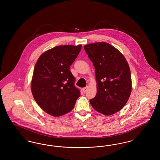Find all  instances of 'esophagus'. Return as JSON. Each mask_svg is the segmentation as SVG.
Masks as SVG:
<instances>
[{
  "label": "esophagus",
  "instance_id": "esophagus-1",
  "mask_svg": "<svg viewBox=\"0 0 160 160\" xmlns=\"http://www.w3.org/2000/svg\"><path fill=\"white\" fill-rule=\"evenodd\" d=\"M87 91H88V87H85V88H83V91L84 93H86Z\"/></svg>",
  "mask_w": 160,
  "mask_h": 160
}]
</instances>
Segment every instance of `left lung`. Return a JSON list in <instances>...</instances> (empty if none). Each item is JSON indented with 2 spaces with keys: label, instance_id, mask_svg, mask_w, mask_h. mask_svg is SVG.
<instances>
[{
  "label": "left lung",
  "instance_id": "obj_1",
  "mask_svg": "<svg viewBox=\"0 0 160 160\" xmlns=\"http://www.w3.org/2000/svg\"><path fill=\"white\" fill-rule=\"evenodd\" d=\"M95 67L97 82L96 96L90 99L93 108L105 115L120 111L131 92V77L125 57L113 46L105 42L84 46Z\"/></svg>",
  "mask_w": 160,
  "mask_h": 160
}]
</instances>
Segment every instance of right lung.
<instances>
[{
	"label": "right lung",
	"mask_w": 160,
	"mask_h": 160,
	"mask_svg": "<svg viewBox=\"0 0 160 160\" xmlns=\"http://www.w3.org/2000/svg\"><path fill=\"white\" fill-rule=\"evenodd\" d=\"M82 46H59L42 54L33 70L31 90L44 111L54 116L70 112L80 95L70 71Z\"/></svg>",
	"instance_id": "right-lung-1"
}]
</instances>
